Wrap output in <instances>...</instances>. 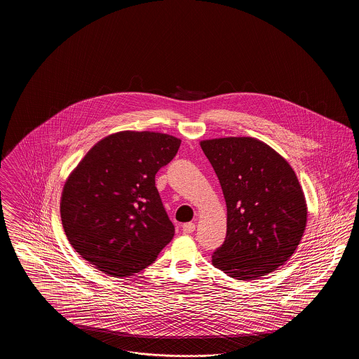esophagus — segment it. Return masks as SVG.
<instances>
[{
  "instance_id": "1",
  "label": "esophagus",
  "mask_w": 359,
  "mask_h": 359,
  "mask_svg": "<svg viewBox=\"0 0 359 359\" xmlns=\"http://www.w3.org/2000/svg\"><path fill=\"white\" fill-rule=\"evenodd\" d=\"M183 231H184V233H187V234L194 233V231H195V223H184V224H183Z\"/></svg>"
}]
</instances>
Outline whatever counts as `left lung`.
<instances>
[{"instance_id":"8db88e82","label":"left lung","mask_w":359,"mask_h":359,"mask_svg":"<svg viewBox=\"0 0 359 359\" xmlns=\"http://www.w3.org/2000/svg\"><path fill=\"white\" fill-rule=\"evenodd\" d=\"M227 207V233L212 265L237 280H257L284 265L307 226L303 188L290 163L255 137L201 141Z\"/></svg>"}]
</instances>
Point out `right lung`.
I'll return each mask as SVG.
<instances>
[{
  "label": "right lung",
  "instance_id": "right-lung-1",
  "mask_svg": "<svg viewBox=\"0 0 359 359\" xmlns=\"http://www.w3.org/2000/svg\"><path fill=\"white\" fill-rule=\"evenodd\" d=\"M182 140L157 132L123 130L98 141L69 173L60 218L71 246L98 271L128 277L149 266L173 238L157 171Z\"/></svg>",
  "mask_w": 359,
  "mask_h": 359
}]
</instances>
